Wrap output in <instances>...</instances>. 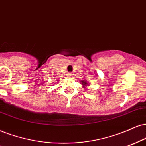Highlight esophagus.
<instances>
[{
	"label": "esophagus",
	"mask_w": 146,
	"mask_h": 146,
	"mask_svg": "<svg viewBox=\"0 0 146 146\" xmlns=\"http://www.w3.org/2000/svg\"><path fill=\"white\" fill-rule=\"evenodd\" d=\"M73 73H69L68 74V77H72V76H73Z\"/></svg>",
	"instance_id": "obj_1"
}]
</instances>
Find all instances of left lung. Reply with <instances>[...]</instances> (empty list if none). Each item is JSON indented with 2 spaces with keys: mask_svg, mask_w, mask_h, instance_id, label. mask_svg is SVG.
Instances as JSON below:
<instances>
[{
  "mask_svg": "<svg viewBox=\"0 0 146 146\" xmlns=\"http://www.w3.org/2000/svg\"><path fill=\"white\" fill-rule=\"evenodd\" d=\"M81 84L82 85V87L83 88H86L87 86H89V84L88 82H87V81H85V80H82V82H80Z\"/></svg>",
  "mask_w": 146,
  "mask_h": 146,
  "instance_id": "obj_1",
  "label": "left lung"
}]
</instances>
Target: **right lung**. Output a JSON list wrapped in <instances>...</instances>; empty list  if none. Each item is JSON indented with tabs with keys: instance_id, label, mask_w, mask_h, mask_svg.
<instances>
[{
	"instance_id": "add662e5",
	"label": "right lung",
	"mask_w": 146,
	"mask_h": 146,
	"mask_svg": "<svg viewBox=\"0 0 146 146\" xmlns=\"http://www.w3.org/2000/svg\"><path fill=\"white\" fill-rule=\"evenodd\" d=\"M59 80H56V81H57V82H59Z\"/></svg>"
}]
</instances>
